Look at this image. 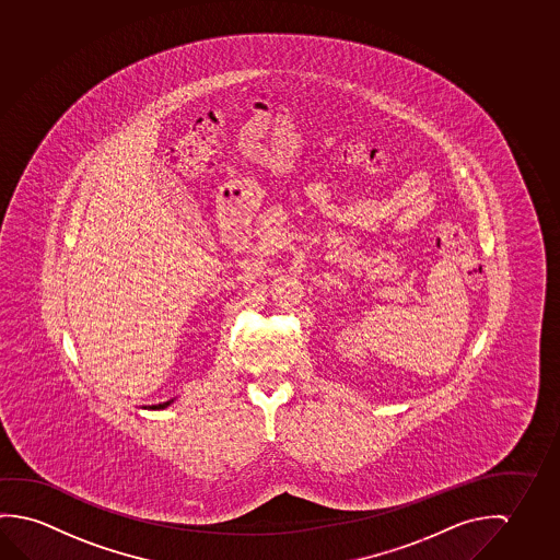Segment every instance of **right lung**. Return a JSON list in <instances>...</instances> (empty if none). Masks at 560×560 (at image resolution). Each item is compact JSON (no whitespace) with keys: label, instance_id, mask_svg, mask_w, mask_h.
<instances>
[{"label":"right lung","instance_id":"1","mask_svg":"<svg viewBox=\"0 0 560 560\" xmlns=\"http://www.w3.org/2000/svg\"><path fill=\"white\" fill-rule=\"evenodd\" d=\"M171 402H173V400H167V402H160V405H151L150 409H153V410L165 409V407H170Z\"/></svg>","mask_w":560,"mask_h":560}]
</instances>
